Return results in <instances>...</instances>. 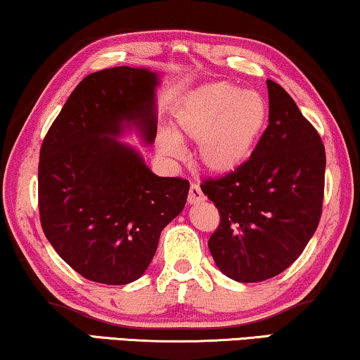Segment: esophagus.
I'll list each match as a JSON object with an SVG mask.
<instances>
[{"mask_svg":"<svg viewBox=\"0 0 360 360\" xmlns=\"http://www.w3.org/2000/svg\"><path fill=\"white\" fill-rule=\"evenodd\" d=\"M201 201H205V195H202L200 185L191 184L190 193H188V202L190 205H196V202H201Z\"/></svg>","mask_w":360,"mask_h":360,"instance_id":"obj_1","label":"esophagus"}]
</instances>
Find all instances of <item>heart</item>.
I'll return each instance as SVG.
<instances>
[{
  "label": "heart",
  "mask_w": 360,
  "mask_h": 360,
  "mask_svg": "<svg viewBox=\"0 0 360 360\" xmlns=\"http://www.w3.org/2000/svg\"><path fill=\"white\" fill-rule=\"evenodd\" d=\"M269 108L259 92L219 81L186 94L174 112L175 133H160V148L180 155L181 141L198 143L200 164L212 174H231L255 153L268 124Z\"/></svg>",
  "instance_id": "heart-1"
}]
</instances>
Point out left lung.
Instances as JSON below:
<instances>
[{"mask_svg": "<svg viewBox=\"0 0 360 360\" xmlns=\"http://www.w3.org/2000/svg\"><path fill=\"white\" fill-rule=\"evenodd\" d=\"M269 124L237 170L205 180L221 222L207 247L217 268L238 283L288 269L319 227L325 191V146L294 98L268 79Z\"/></svg>", "mask_w": 360, "mask_h": 360, "instance_id": "1", "label": "left lung"}]
</instances>
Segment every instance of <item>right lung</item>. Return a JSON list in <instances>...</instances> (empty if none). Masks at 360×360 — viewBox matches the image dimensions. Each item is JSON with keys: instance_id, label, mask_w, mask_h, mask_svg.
Returning a JSON list of instances; mask_svg holds the SVG:
<instances>
[{"instance_id": "obj_1", "label": "right lung", "mask_w": 360, "mask_h": 360, "mask_svg": "<svg viewBox=\"0 0 360 360\" xmlns=\"http://www.w3.org/2000/svg\"><path fill=\"white\" fill-rule=\"evenodd\" d=\"M158 84L148 68L92 72L41 143V229L56 253L94 283L123 285L141 278L162 229L185 207L188 180L158 176L136 149L115 139L134 127L144 143H154Z\"/></svg>"}]
</instances>
